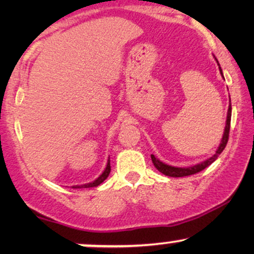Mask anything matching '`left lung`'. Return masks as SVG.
Instances as JSON below:
<instances>
[{
  "label": "left lung",
  "mask_w": 254,
  "mask_h": 254,
  "mask_svg": "<svg viewBox=\"0 0 254 254\" xmlns=\"http://www.w3.org/2000/svg\"><path fill=\"white\" fill-rule=\"evenodd\" d=\"M218 66H220V64H218ZM220 72H221V75L223 76L222 69H221V66H220ZM230 118H232V105H229V107H228V113H227V121H226V127H224V132H223L222 139H221V143H220V145H218L216 153H215L211 157L206 159L205 161L200 162V164H197L194 166H190V167H174V166H170V165L164 164V162L160 161L159 159H156V157L154 156L153 154H151V161H153V164H154V166H155L156 170L161 172V173L165 174V176L180 178V177H188V176H192V174H196V173H198V172L203 171L204 168L208 167V166H210L212 162H214L215 160L217 159L218 155L222 153L224 148H226L227 142H228V138H229Z\"/></svg>",
  "instance_id": "obj_1"
}]
</instances>
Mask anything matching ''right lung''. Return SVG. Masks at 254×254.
I'll return each mask as SVG.
<instances>
[{
  "label": "right lung",
  "instance_id": "1",
  "mask_svg": "<svg viewBox=\"0 0 254 254\" xmlns=\"http://www.w3.org/2000/svg\"><path fill=\"white\" fill-rule=\"evenodd\" d=\"M110 172H111V165H110V157H109V161H107L106 168H105V171L103 172V173L100 174V177L97 178V179H95L94 182H92V183L83 184V185H81V186H74V189H88V188H95V186L100 185V184L103 183L104 180L106 179L107 177H109Z\"/></svg>",
  "mask_w": 254,
  "mask_h": 254
}]
</instances>
